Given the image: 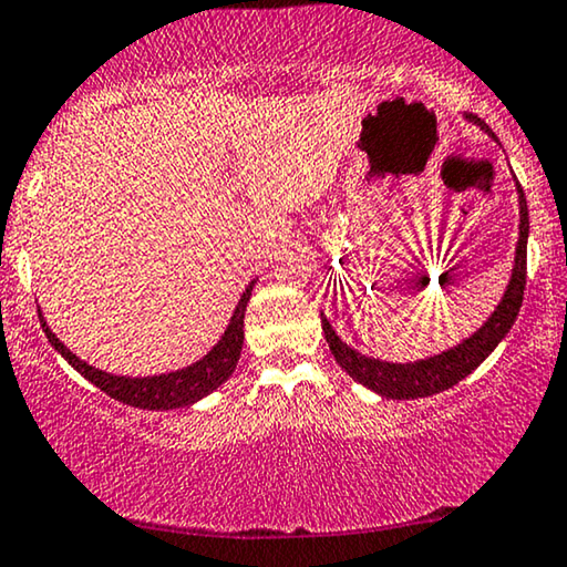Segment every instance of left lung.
Here are the masks:
<instances>
[{
  "label": "left lung",
  "instance_id": "left-lung-1",
  "mask_svg": "<svg viewBox=\"0 0 567 567\" xmlns=\"http://www.w3.org/2000/svg\"><path fill=\"white\" fill-rule=\"evenodd\" d=\"M470 121L481 125L483 131H488V125H485L481 117L470 115ZM519 213H522L519 244H516V265L512 272V282H508L504 300L498 302V308L493 310V316L485 321L481 331H475L473 337L462 341L460 347L450 349V352L429 357V360H421L413 364H390V362H380V360H372V357L354 352L352 347H347L344 341L337 337V331L331 329V323L326 321V318H321L326 341H329L331 354L337 357L341 370H344L349 378H354L357 382H362V385L374 390V393L395 398V401H409V398H426V395L442 393V390L457 385L462 378H467V374L498 347V341L506 337L508 329H512L516 321V316H519L524 287H526V236H529V210H526L522 187H519Z\"/></svg>",
  "mask_w": 567,
  "mask_h": 567
}]
</instances>
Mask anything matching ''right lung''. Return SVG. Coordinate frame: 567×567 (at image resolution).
<instances>
[{
  "mask_svg": "<svg viewBox=\"0 0 567 567\" xmlns=\"http://www.w3.org/2000/svg\"><path fill=\"white\" fill-rule=\"evenodd\" d=\"M251 287L254 282L246 287L241 300H238L223 339L203 357L200 362L189 364L185 370L158 374V378H121V374L102 372L97 367L79 360L74 352H69V349L55 339V333L48 329L43 316L38 313V318H41L45 337L51 341L55 352L74 367L76 372H82L86 380L94 382L100 390H105L110 398H115V401L127 403V405H135V409L172 411V409H182V405L200 401V398H205L207 393H213V390L223 385V382L230 378V372L236 370L238 357H241L244 313H246V302L251 298Z\"/></svg>",
  "mask_w": 567,
  "mask_h": 567,
  "instance_id": "right-lung-1",
  "label": "right lung"
}]
</instances>
